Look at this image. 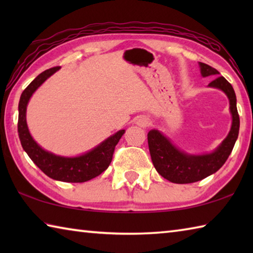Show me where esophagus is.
<instances>
[{
    "mask_svg": "<svg viewBox=\"0 0 253 253\" xmlns=\"http://www.w3.org/2000/svg\"><path fill=\"white\" fill-rule=\"evenodd\" d=\"M136 124H137V125H138V126H140V127H147V126L149 125V119L146 118V117L142 116V117H139L138 119H137Z\"/></svg>",
    "mask_w": 253,
    "mask_h": 253,
    "instance_id": "34e87169",
    "label": "esophagus"
}]
</instances>
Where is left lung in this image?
<instances>
[{"label":"left lung","instance_id":"obj_1","mask_svg":"<svg viewBox=\"0 0 253 253\" xmlns=\"http://www.w3.org/2000/svg\"><path fill=\"white\" fill-rule=\"evenodd\" d=\"M203 77H217L220 72L207 63L199 62ZM209 87L217 88L229 98L232 125L225 139L215 151L203 155H190L170 143L160 130L152 129L147 134L149 153L158 174L176 184H187L201 181L219 170L232 152L237 142L240 128V118L237 109V97L232 85L224 77H217L209 84Z\"/></svg>","mask_w":253,"mask_h":253}]
</instances>
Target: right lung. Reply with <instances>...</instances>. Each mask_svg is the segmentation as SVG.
Returning a JSON list of instances; mask_svg holds the SVG:
<instances>
[{
    "label": "right lung",
    "mask_w": 253,
    "mask_h": 253,
    "mask_svg": "<svg viewBox=\"0 0 253 253\" xmlns=\"http://www.w3.org/2000/svg\"><path fill=\"white\" fill-rule=\"evenodd\" d=\"M59 69L60 67H54L43 71L23 90L19 102V138L29 157L49 177L68 183L87 182L108 169L113 160L115 146L122 138L125 129L117 131L91 151L76 157L58 156L40 147L29 131L25 117L27 106L33 92Z\"/></svg>",
    "instance_id": "1"
}]
</instances>
